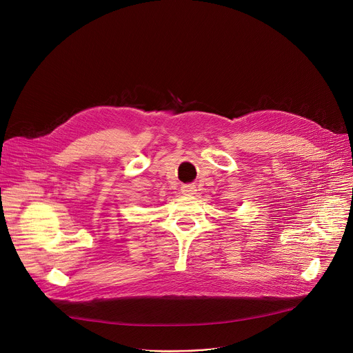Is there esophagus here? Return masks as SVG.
<instances>
[{
	"label": "esophagus",
	"mask_w": 353,
	"mask_h": 353,
	"mask_svg": "<svg viewBox=\"0 0 353 353\" xmlns=\"http://www.w3.org/2000/svg\"><path fill=\"white\" fill-rule=\"evenodd\" d=\"M196 185L194 184H185V185H183L181 187V193L184 194V196H193V194H196Z\"/></svg>",
	"instance_id": "34e87169"
}]
</instances>
